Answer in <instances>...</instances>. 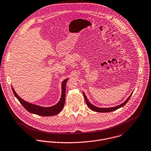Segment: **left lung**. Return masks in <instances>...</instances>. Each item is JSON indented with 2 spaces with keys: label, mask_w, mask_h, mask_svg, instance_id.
<instances>
[{
  "label": "left lung",
  "mask_w": 151,
  "mask_h": 151,
  "mask_svg": "<svg viewBox=\"0 0 151 151\" xmlns=\"http://www.w3.org/2000/svg\"><path fill=\"white\" fill-rule=\"evenodd\" d=\"M132 93H132L131 94V95L129 96V97L125 101V102H124L122 104H120V105H118V106H114V107H111V108H99V107L93 105V104H91L89 102V101L88 100V99H87V98L86 94H85L83 92V94H84V99H85L86 104H87V105H88V106L91 109H92L93 111H96V112H111V111L116 110V109H118V108L122 107L123 106H124V105L127 104V102L129 100V99H130V97H131Z\"/></svg>",
  "instance_id": "obj_1"
}]
</instances>
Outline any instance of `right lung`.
Listing matches in <instances>:
<instances>
[{
    "instance_id": "right-lung-1",
    "label": "right lung",
    "mask_w": 151,
    "mask_h": 151,
    "mask_svg": "<svg viewBox=\"0 0 151 151\" xmlns=\"http://www.w3.org/2000/svg\"><path fill=\"white\" fill-rule=\"evenodd\" d=\"M68 78L64 80L61 84V99L54 106L50 107H43L39 105H35L30 104L26 101L23 100L15 92L13 88L12 87V91L17 98V99L19 101L21 104L24 106V108L29 112L35 114L36 115H41V116H52L57 114L59 113L64 107V103H65V84L67 81H68Z\"/></svg>"
}]
</instances>
